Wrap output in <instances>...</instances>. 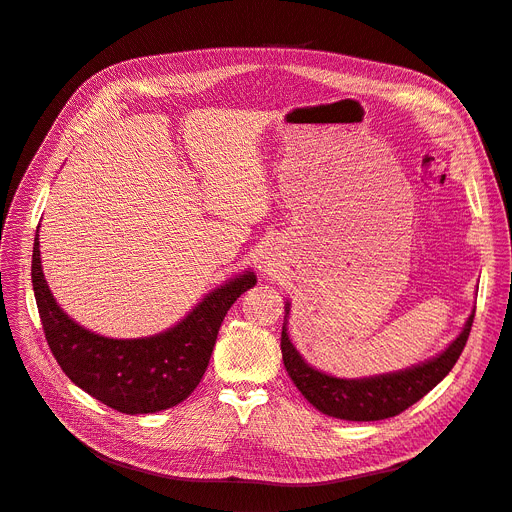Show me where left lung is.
<instances>
[{
  "label": "left lung",
  "mask_w": 512,
  "mask_h": 512,
  "mask_svg": "<svg viewBox=\"0 0 512 512\" xmlns=\"http://www.w3.org/2000/svg\"><path fill=\"white\" fill-rule=\"evenodd\" d=\"M473 317L475 311L469 315L459 338L442 355L417 367L375 375V378L340 380L309 367L288 340L286 328L280 340L282 359L294 386L317 411L346 421H380L407 411L446 378L467 344Z\"/></svg>",
  "instance_id": "left-lung-1"
}]
</instances>
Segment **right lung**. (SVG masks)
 <instances>
[{
	"label": "right lung",
	"mask_w": 512,
	"mask_h": 512,
	"mask_svg": "<svg viewBox=\"0 0 512 512\" xmlns=\"http://www.w3.org/2000/svg\"><path fill=\"white\" fill-rule=\"evenodd\" d=\"M31 276L45 340L62 371L78 388L126 415L176 407L199 386L228 309L257 282L247 272L215 288L164 334L114 340L80 328L53 301L41 270L39 228Z\"/></svg>",
	"instance_id": "1"
}]
</instances>
